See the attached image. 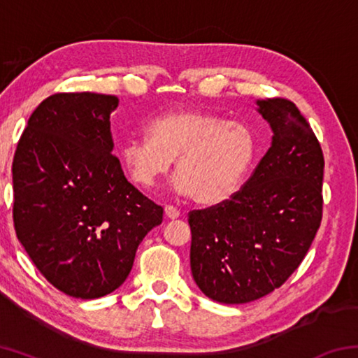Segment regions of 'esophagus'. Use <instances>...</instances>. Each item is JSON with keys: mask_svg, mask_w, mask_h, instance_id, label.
<instances>
[{"mask_svg": "<svg viewBox=\"0 0 358 358\" xmlns=\"http://www.w3.org/2000/svg\"><path fill=\"white\" fill-rule=\"evenodd\" d=\"M164 210L167 217H171V220H175V217L180 216V210L177 207H173V205H166Z\"/></svg>", "mask_w": 358, "mask_h": 358, "instance_id": "1", "label": "esophagus"}]
</instances>
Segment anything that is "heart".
<instances>
[{"label":"heart","mask_w":358,"mask_h":358,"mask_svg":"<svg viewBox=\"0 0 358 358\" xmlns=\"http://www.w3.org/2000/svg\"><path fill=\"white\" fill-rule=\"evenodd\" d=\"M256 141L240 121L202 110H175L150 121L148 136L124 142L120 159L132 181L151 187L177 157L178 189L202 205L221 203L238 189Z\"/></svg>","instance_id":"obj_1"}]
</instances>
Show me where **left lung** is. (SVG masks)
<instances>
[{
  "instance_id": "left-lung-1",
  "label": "left lung",
  "mask_w": 358,
  "mask_h": 358,
  "mask_svg": "<svg viewBox=\"0 0 358 358\" xmlns=\"http://www.w3.org/2000/svg\"><path fill=\"white\" fill-rule=\"evenodd\" d=\"M257 106L273 131L271 147L232 197L187 215L194 281L226 305L281 287L322 221L324 155L310 123L289 99Z\"/></svg>"
}]
</instances>
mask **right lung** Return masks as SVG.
I'll use <instances>...</instances> for the list:
<instances>
[{
    "instance_id": "right-lung-1",
    "label": "right lung",
    "mask_w": 358,
    "mask_h": 358,
    "mask_svg": "<svg viewBox=\"0 0 358 358\" xmlns=\"http://www.w3.org/2000/svg\"><path fill=\"white\" fill-rule=\"evenodd\" d=\"M117 96L57 93L36 107L12 162L14 227L41 275L66 295L99 299L126 281L162 222L112 155Z\"/></svg>"
}]
</instances>
